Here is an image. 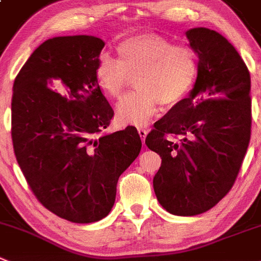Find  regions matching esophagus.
I'll use <instances>...</instances> for the list:
<instances>
[{
  "mask_svg": "<svg viewBox=\"0 0 261 261\" xmlns=\"http://www.w3.org/2000/svg\"><path fill=\"white\" fill-rule=\"evenodd\" d=\"M147 133H148L147 129H145V128H138V135H140L141 140H142L143 143H145V140H146V136H147Z\"/></svg>",
  "mask_w": 261,
  "mask_h": 261,
  "instance_id": "esophagus-1",
  "label": "esophagus"
}]
</instances>
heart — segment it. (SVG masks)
<instances>
[{"label": "heart", "instance_id": "obj_1", "mask_svg": "<svg viewBox=\"0 0 261 261\" xmlns=\"http://www.w3.org/2000/svg\"><path fill=\"white\" fill-rule=\"evenodd\" d=\"M118 59L101 54L95 69L97 86L108 97L118 100L136 76L137 91L116 108L124 124L143 125L156 115L160 103L173 108L187 98L196 83L198 60L195 49L174 44L159 34H140L118 44Z\"/></svg>", "mask_w": 261, "mask_h": 261}]
</instances>
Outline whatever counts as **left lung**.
Returning <instances> with one entry per match:
<instances>
[{
    "mask_svg": "<svg viewBox=\"0 0 261 261\" xmlns=\"http://www.w3.org/2000/svg\"><path fill=\"white\" fill-rule=\"evenodd\" d=\"M186 36L198 56L197 79L187 98L156 121L146 145L161 158L153 177L160 205L173 215L193 217L214 207L237 178L251 135V81L222 34L200 27Z\"/></svg>",
    "mask_w": 261,
    "mask_h": 261,
    "instance_id": "8db88e82",
    "label": "left lung"
}]
</instances>
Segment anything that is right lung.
Here are the masks:
<instances>
[{"label":"right lung","instance_id":"right-lung-1","mask_svg":"<svg viewBox=\"0 0 261 261\" xmlns=\"http://www.w3.org/2000/svg\"><path fill=\"white\" fill-rule=\"evenodd\" d=\"M105 42L93 36L47 39L15 78V156L46 209L79 224L111 212L116 183L140 155L135 126L102 135L114 111L95 76Z\"/></svg>","mask_w":261,"mask_h":261}]
</instances>
